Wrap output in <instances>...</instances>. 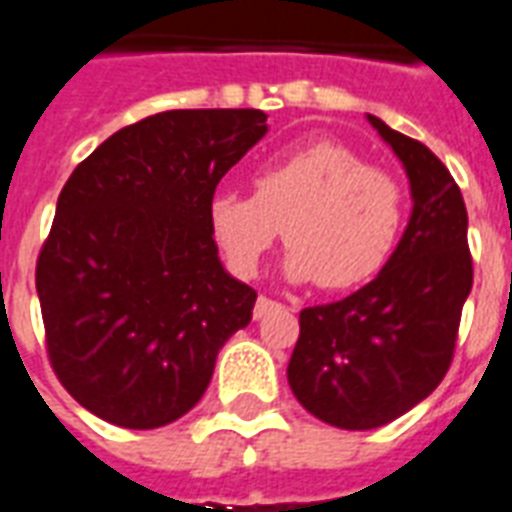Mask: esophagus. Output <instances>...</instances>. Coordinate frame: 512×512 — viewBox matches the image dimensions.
<instances>
[{"label":"esophagus","mask_w":512,"mask_h":512,"mask_svg":"<svg viewBox=\"0 0 512 512\" xmlns=\"http://www.w3.org/2000/svg\"><path fill=\"white\" fill-rule=\"evenodd\" d=\"M281 303H276V300H271V297H265L260 295L257 297V303H255V319H263L265 313H271L273 308H279Z\"/></svg>","instance_id":"obj_1"}]
</instances>
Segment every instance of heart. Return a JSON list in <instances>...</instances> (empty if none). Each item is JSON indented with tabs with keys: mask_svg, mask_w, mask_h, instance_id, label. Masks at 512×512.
Segmentation results:
<instances>
[{
	"mask_svg": "<svg viewBox=\"0 0 512 512\" xmlns=\"http://www.w3.org/2000/svg\"><path fill=\"white\" fill-rule=\"evenodd\" d=\"M252 188L215 193L207 207L225 265L244 279L255 276L284 225L292 279L329 292L358 287L388 260L404 220L396 177L335 140L273 156L255 170Z\"/></svg>",
	"mask_w": 512,
	"mask_h": 512,
	"instance_id": "heart-1",
	"label": "heart"
}]
</instances>
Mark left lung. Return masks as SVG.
Segmentation results:
<instances>
[{
    "mask_svg": "<svg viewBox=\"0 0 512 512\" xmlns=\"http://www.w3.org/2000/svg\"><path fill=\"white\" fill-rule=\"evenodd\" d=\"M369 122L404 162L412 220L377 279L345 300L300 311L287 369L297 401L342 430L388 425L438 388L473 287L460 185L420 140L377 116Z\"/></svg>",
    "mask_w": 512,
    "mask_h": 512,
    "instance_id": "1",
    "label": "left lung"
}]
</instances>
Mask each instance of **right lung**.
<instances>
[{"label": "right lung", "mask_w": 512, "mask_h": 512, "mask_svg": "<svg viewBox=\"0 0 512 512\" xmlns=\"http://www.w3.org/2000/svg\"><path fill=\"white\" fill-rule=\"evenodd\" d=\"M265 130L257 108L162 111L114 132L63 185L36 295L52 372L100 420H180L252 321L257 292L223 271L207 207Z\"/></svg>", "instance_id": "add662e5"}]
</instances>
